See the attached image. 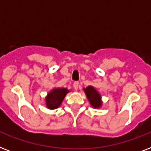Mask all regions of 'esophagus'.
<instances>
[{
    "label": "esophagus",
    "instance_id": "esophagus-1",
    "mask_svg": "<svg viewBox=\"0 0 151 151\" xmlns=\"http://www.w3.org/2000/svg\"><path fill=\"white\" fill-rule=\"evenodd\" d=\"M78 87H79V82L78 81H75V82L73 83V88H74V89L78 90Z\"/></svg>",
    "mask_w": 151,
    "mask_h": 151
}]
</instances>
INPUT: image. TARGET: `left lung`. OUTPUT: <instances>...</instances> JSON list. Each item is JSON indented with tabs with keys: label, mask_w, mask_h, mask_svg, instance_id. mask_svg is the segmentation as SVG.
I'll return each mask as SVG.
<instances>
[{
	"label": "left lung",
	"mask_w": 151,
	"mask_h": 151,
	"mask_svg": "<svg viewBox=\"0 0 151 151\" xmlns=\"http://www.w3.org/2000/svg\"><path fill=\"white\" fill-rule=\"evenodd\" d=\"M85 92L91 105L94 108L99 107L102 104V102L100 99V95L98 93L96 90L92 86H88V88H85Z\"/></svg>",
	"instance_id": "left-lung-1"
}]
</instances>
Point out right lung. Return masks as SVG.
<instances>
[{"label": "right lung", "instance_id": "1", "mask_svg": "<svg viewBox=\"0 0 151 151\" xmlns=\"http://www.w3.org/2000/svg\"><path fill=\"white\" fill-rule=\"evenodd\" d=\"M68 92L66 88H56L52 90L46 97V105L48 108L53 110L59 107Z\"/></svg>", "mask_w": 151, "mask_h": 151}]
</instances>
